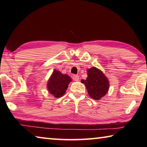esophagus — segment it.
Wrapping results in <instances>:
<instances>
[{
    "label": "esophagus",
    "mask_w": 147,
    "mask_h": 147,
    "mask_svg": "<svg viewBox=\"0 0 147 147\" xmlns=\"http://www.w3.org/2000/svg\"><path fill=\"white\" fill-rule=\"evenodd\" d=\"M73 78L74 81H78L79 80V76L78 75H73Z\"/></svg>",
    "instance_id": "1"
}]
</instances>
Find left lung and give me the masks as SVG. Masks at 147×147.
Here are the masks:
<instances>
[{
	"mask_svg": "<svg viewBox=\"0 0 147 147\" xmlns=\"http://www.w3.org/2000/svg\"><path fill=\"white\" fill-rule=\"evenodd\" d=\"M81 82L84 84L89 95L94 100H100L109 90L108 78L102 71L95 67L88 69V77L86 80H82Z\"/></svg>",
	"mask_w": 147,
	"mask_h": 147,
	"instance_id": "left-lung-1",
	"label": "left lung"
}]
</instances>
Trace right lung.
<instances>
[{
    "mask_svg": "<svg viewBox=\"0 0 147 147\" xmlns=\"http://www.w3.org/2000/svg\"><path fill=\"white\" fill-rule=\"evenodd\" d=\"M71 82H72V79L69 75L62 74L60 71L55 69L47 82V90L55 98H59L65 93Z\"/></svg>",
    "mask_w": 147,
    "mask_h": 147,
    "instance_id": "1",
    "label": "right lung"
}]
</instances>
